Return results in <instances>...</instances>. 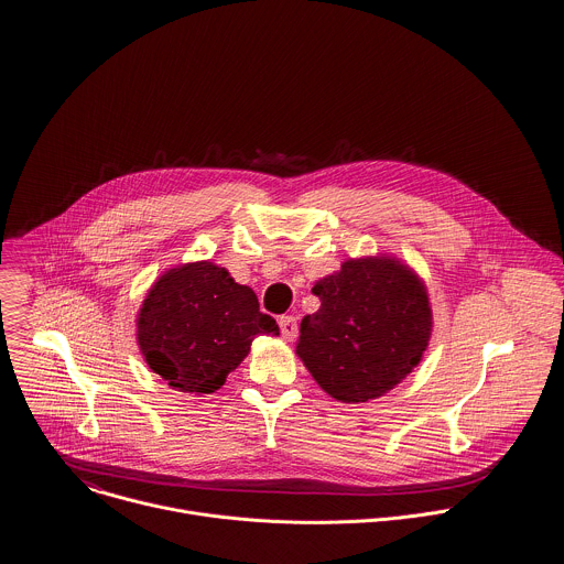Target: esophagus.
Here are the masks:
<instances>
[{
	"mask_svg": "<svg viewBox=\"0 0 564 564\" xmlns=\"http://www.w3.org/2000/svg\"><path fill=\"white\" fill-rule=\"evenodd\" d=\"M279 329H281V334H283L285 340L296 338V334H299L296 318H294V316H281V318H279Z\"/></svg>",
	"mask_w": 564,
	"mask_h": 564,
	"instance_id": "34e87169",
	"label": "esophagus"
}]
</instances>
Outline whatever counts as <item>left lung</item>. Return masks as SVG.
I'll list each match as a JSON object with an SVG mask.
<instances>
[{
  "instance_id": "8db88e82",
  "label": "left lung",
  "mask_w": 564,
  "mask_h": 564,
  "mask_svg": "<svg viewBox=\"0 0 564 564\" xmlns=\"http://www.w3.org/2000/svg\"><path fill=\"white\" fill-rule=\"evenodd\" d=\"M312 292L321 307L301 321L296 354L332 399H379L419 365L432 310L410 268L388 257L345 261Z\"/></svg>"
}]
</instances>
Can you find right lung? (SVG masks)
Masks as SVG:
<instances>
[{
	"label": "right lung",
	"mask_w": 564,
	"mask_h": 564,
	"mask_svg": "<svg viewBox=\"0 0 564 564\" xmlns=\"http://www.w3.org/2000/svg\"><path fill=\"white\" fill-rule=\"evenodd\" d=\"M279 334L248 285L210 261L165 272L139 312L137 338L148 367L187 394L217 392L248 356L254 336Z\"/></svg>",
	"instance_id": "add662e5"
}]
</instances>
